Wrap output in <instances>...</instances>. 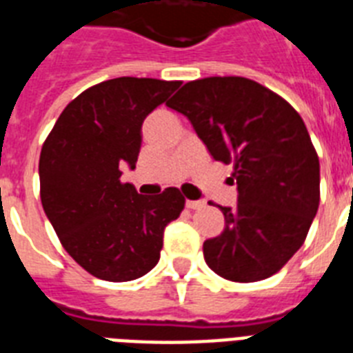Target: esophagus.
Instances as JSON below:
<instances>
[{
	"label": "esophagus",
	"mask_w": 353,
	"mask_h": 353,
	"mask_svg": "<svg viewBox=\"0 0 353 353\" xmlns=\"http://www.w3.org/2000/svg\"><path fill=\"white\" fill-rule=\"evenodd\" d=\"M185 205H188L190 210H202V208L205 205V202L204 200H188V202H185Z\"/></svg>",
	"instance_id": "1"
}]
</instances>
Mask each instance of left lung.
Masks as SVG:
<instances>
[{
    "mask_svg": "<svg viewBox=\"0 0 353 353\" xmlns=\"http://www.w3.org/2000/svg\"><path fill=\"white\" fill-rule=\"evenodd\" d=\"M210 154L233 163L239 202L224 231L204 242L208 266L235 283L272 277L303 246L319 208V157L288 101L241 76L185 83L168 101Z\"/></svg>",
    "mask_w": 353,
    "mask_h": 353,
    "instance_id": "left-lung-1",
    "label": "left lung"
}]
</instances>
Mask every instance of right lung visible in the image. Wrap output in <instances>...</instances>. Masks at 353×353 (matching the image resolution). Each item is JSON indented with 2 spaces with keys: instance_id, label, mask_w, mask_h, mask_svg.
<instances>
[{
  "instance_id": "1",
  "label": "right lung",
  "mask_w": 353,
  "mask_h": 353,
  "mask_svg": "<svg viewBox=\"0 0 353 353\" xmlns=\"http://www.w3.org/2000/svg\"><path fill=\"white\" fill-rule=\"evenodd\" d=\"M180 81L122 76L89 87L65 107L39 154V194L61 246L85 272L125 283L151 272L163 230L184 210L176 188L157 196L122 182L134 169L142 123Z\"/></svg>"
}]
</instances>
